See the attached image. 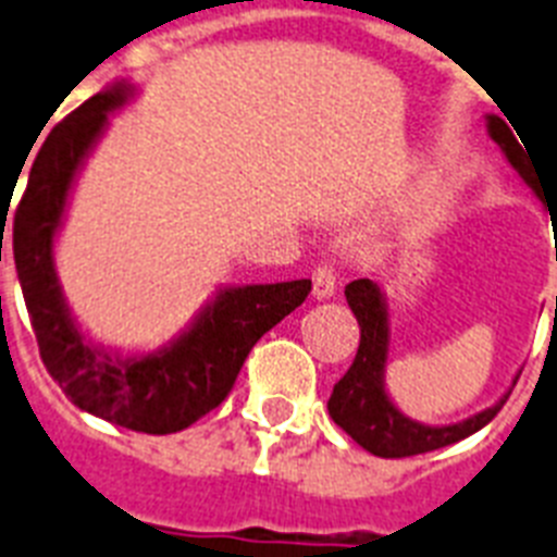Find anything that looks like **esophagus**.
Listing matches in <instances>:
<instances>
[{
  "label": "esophagus",
  "instance_id": "esophagus-1",
  "mask_svg": "<svg viewBox=\"0 0 557 557\" xmlns=\"http://www.w3.org/2000/svg\"><path fill=\"white\" fill-rule=\"evenodd\" d=\"M335 293V273L327 264H319L312 270V296L315 298H330Z\"/></svg>",
  "mask_w": 557,
  "mask_h": 557
}]
</instances>
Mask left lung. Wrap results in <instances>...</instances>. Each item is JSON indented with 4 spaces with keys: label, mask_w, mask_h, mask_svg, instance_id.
Returning a JSON list of instances; mask_svg holds the SVG:
<instances>
[{
    "label": "left lung",
    "mask_w": 557,
    "mask_h": 557,
    "mask_svg": "<svg viewBox=\"0 0 557 557\" xmlns=\"http://www.w3.org/2000/svg\"><path fill=\"white\" fill-rule=\"evenodd\" d=\"M490 136L498 141L509 164L535 187L530 173V156L523 153V141L518 145V139L512 136L504 119L490 116ZM344 296H347L350 310L356 312L361 342H358V352L352 358L350 370L344 372L342 381L333 387L327 410L335 424L342 426L356 444H361L367 453L379 455V458H410V455L433 453V449L447 447V444L478 433L481 426H486L498 416L507 395L490 410L478 412V416L453 426H424L404 418L384 393L389 330L387 307H384L381 289L370 278H356V282L344 287Z\"/></svg>",
    "instance_id": "1"
}]
</instances>
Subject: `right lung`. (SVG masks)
I'll use <instances>...</instances> for the list:
<instances>
[{
    "instance_id": "1",
    "label": "right lung",
    "mask_w": 557,
    "mask_h": 557,
    "mask_svg": "<svg viewBox=\"0 0 557 557\" xmlns=\"http://www.w3.org/2000/svg\"><path fill=\"white\" fill-rule=\"evenodd\" d=\"M124 99V85L90 96L41 141L13 215V261L39 356L64 395L79 410L110 424L168 435L190 426L227 398L252 344L296 310L312 284L298 278L222 289L176 344L153 356L122 361L90 347L67 315L50 245L76 168L102 133L110 110Z\"/></svg>"
}]
</instances>
